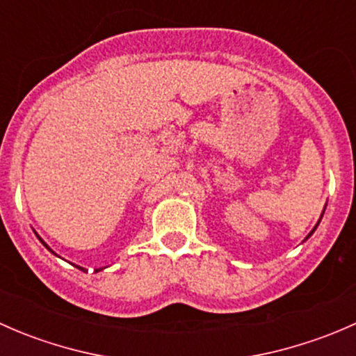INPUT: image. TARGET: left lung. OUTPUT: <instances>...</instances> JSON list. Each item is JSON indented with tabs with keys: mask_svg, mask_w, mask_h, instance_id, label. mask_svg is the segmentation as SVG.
I'll return each mask as SVG.
<instances>
[{
	"mask_svg": "<svg viewBox=\"0 0 356 356\" xmlns=\"http://www.w3.org/2000/svg\"><path fill=\"white\" fill-rule=\"evenodd\" d=\"M322 215H324V211H322ZM321 218H322V217H321ZM318 224H321V220H318V222H317V225H318ZM317 225H315V227H314V231H312V232H310V234H308V236H307V238H305V239H308V238H310V236H312V234H314V232H315V229H317Z\"/></svg>",
	"mask_w": 356,
	"mask_h": 356,
	"instance_id": "obj_1",
	"label": "left lung"
}]
</instances>
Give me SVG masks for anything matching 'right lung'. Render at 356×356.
I'll return each instance as SVG.
<instances>
[{
	"label": "right lung",
	"mask_w": 356,
	"mask_h": 356,
	"mask_svg": "<svg viewBox=\"0 0 356 356\" xmlns=\"http://www.w3.org/2000/svg\"><path fill=\"white\" fill-rule=\"evenodd\" d=\"M38 238H39V236H38ZM39 241H41V243H42V245H44L46 248H48V250H49V251H51V253H55V251H53V250H51V248H49L48 245H46V243H44V241H42V239H41V238H39ZM55 254H56V253H55ZM75 267H77V268H81V270H86V268L79 267V265H75ZM99 270H102V268H98V270H95V272H99Z\"/></svg>",
	"instance_id": "right-lung-1"
}]
</instances>
